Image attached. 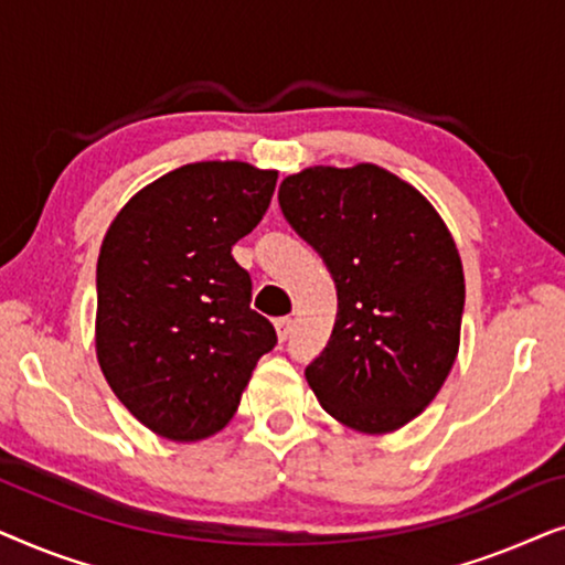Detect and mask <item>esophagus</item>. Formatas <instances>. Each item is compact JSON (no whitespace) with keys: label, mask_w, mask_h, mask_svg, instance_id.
Listing matches in <instances>:
<instances>
[{"label":"esophagus","mask_w":565,"mask_h":565,"mask_svg":"<svg viewBox=\"0 0 565 565\" xmlns=\"http://www.w3.org/2000/svg\"><path fill=\"white\" fill-rule=\"evenodd\" d=\"M275 329H277V339H280V342H285V339H288L290 331H292V319H290V316H282V319H277L275 321Z\"/></svg>","instance_id":"34e87169"}]
</instances>
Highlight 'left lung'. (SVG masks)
I'll list each match as a JSON object with an SVG mask.
<instances>
[{
	"instance_id": "obj_1",
	"label": "left lung",
	"mask_w": 565,
	"mask_h": 565,
	"mask_svg": "<svg viewBox=\"0 0 565 565\" xmlns=\"http://www.w3.org/2000/svg\"><path fill=\"white\" fill-rule=\"evenodd\" d=\"M337 285L329 344L306 367L321 406L385 435L419 416L458 358L466 280L429 200L375 164L311 167L277 192Z\"/></svg>"
}]
</instances>
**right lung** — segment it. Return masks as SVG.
I'll return each instance as SVG.
<instances>
[{
    "label": "right lung",
    "instance_id": "1",
    "mask_svg": "<svg viewBox=\"0 0 565 565\" xmlns=\"http://www.w3.org/2000/svg\"><path fill=\"white\" fill-rule=\"evenodd\" d=\"M277 182L246 161H198L146 184L97 259V360L143 427L195 443L226 427L257 360L277 344L231 254Z\"/></svg>",
    "mask_w": 565,
    "mask_h": 565
}]
</instances>
